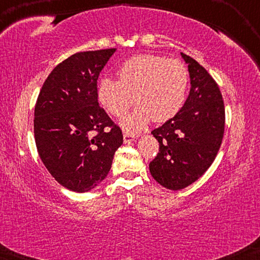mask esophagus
Listing matches in <instances>:
<instances>
[{"label":"esophagus","instance_id":"obj_1","mask_svg":"<svg viewBox=\"0 0 260 260\" xmlns=\"http://www.w3.org/2000/svg\"><path fill=\"white\" fill-rule=\"evenodd\" d=\"M135 140H136V136H135V135H131L127 133L123 134V141L125 144H129V143H131V142H134Z\"/></svg>","mask_w":260,"mask_h":260}]
</instances>
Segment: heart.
Segmentation results:
<instances>
[{
    "label": "heart",
    "instance_id": "obj_1",
    "mask_svg": "<svg viewBox=\"0 0 260 260\" xmlns=\"http://www.w3.org/2000/svg\"><path fill=\"white\" fill-rule=\"evenodd\" d=\"M119 80L104 77L97 87L98 101L110 115L122 117L135 94L138 104L124 117L120 126L136 134L154 122L172 119L186 101L189 74L183 62L154 54H140L124 61L118 69Z\"/></svg>",
    "mask_w": 260,
    "mask_h": 260
}]
</instances>
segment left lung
I'll return each mask as SVG.
<instances>
[{"instance_id":"1","label":"left lung","mask_w":260,"mask_h":260,"mask_svg":"<svg viewBox=\"0 0 260 260\" xmlns=\"http://www.w3.org/2000/svg\"><path fill=\"white\" fill-rule=\"evenodd\" d=\"M190 91L182 109L151 134L159 151L149 165L151 176L167 189L180 190L205 174L216 157L223 137L225 106L219 86L190 56Z\"/></svg>"}]
</instances>
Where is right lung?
Here are the masks:
<instances>
[{
    "label": "right lung",
    "instance_id": "right-lung-1",
    "mask_svg": "<svg viewBox=\"0 0 260 260\" xmlns=\"http://www.w3.org/2000/svg\"><path fill=\"white\" fill-rule=\"evenodd\" d=\"M115 52H80L63 60L45 80L35 105L39 156L61 186L77 193L90 191L105 179L123 144L122 131L97 95L99 73Z\"/></svg>",
    "mask_w": 260,
    "mask_h": 260
}]
</instances>
